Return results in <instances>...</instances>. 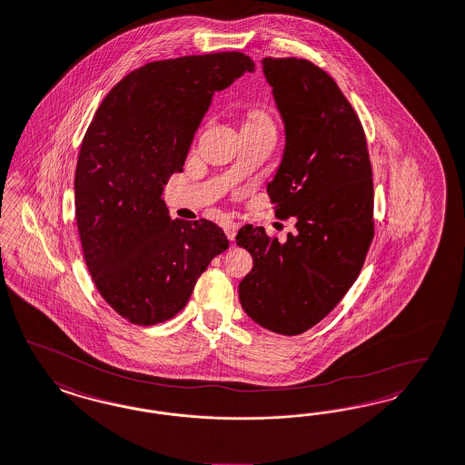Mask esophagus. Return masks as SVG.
Returning a JSON list of instances; mask_svg holds the SVG:
<instances>
[{"instance_id": "esophagus-1", "label": "esophagus", "mask_w": 465, "mask_h": 465, "mask_svg": "<svg viewBox=\"0 0 465 465\" xmlns=\"http://www.w3.org/2000/svg\"><path fill=\"white\" fill-rule=\"evenodd\" d=\"M224 233L228 237V241H235V235H237V230H239V223L235 222H226L223 224Z\"/></svg>"}]
</instances>
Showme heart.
I'll return each instance as SVG.
<instances>
[{
    "instance_id": "1",
    "label": "heart",
    "mask_w": 465,
    "mask_h": 465,
    "mask_svg": "<svg viewBox=\"0 0 465 465\" xmlns=\"http://www.w3.org/2000/svg\"><path fill=\"white\" fill-rule=\"evenodd\" d=\"M251 132H272V134H276V125H274L272 113L261 104H254L243 113L242 134H251Z\"/></svg>"
}]
</instances>
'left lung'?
Listing matches in <instances>:
<instances>
[{
    "label": "left lung",
    "instance_id": "left-lung-1",
    "mask_svg": "<svg viewBox=\"0 0 465 465\" xmlns=\"http://www.w3.org/2000/svg\"><path fill=\"white\" fill-rule=\"evenodd\" d=\"M285 124V151L268 195L287 241L245 224L237 245L254 266L239 285L245 314L280 335H301L330 314L362 270L374 237L372 170L364 128L337 82L304 58H264Z\"/></svg>",
    "mask_w": 465,
    "mask_h": 465
}]
</instances>
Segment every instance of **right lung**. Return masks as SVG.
Segmentation results:
<instances>
[{
    "mask_svg": "<svg viewBox=\"0 0 465 465\" xmlns=\"http://www.w3.org/2000/svg\"><path fill=\"white\" fill-rule=\"evenodd\" d=\"M254 62L239 51L145 64L118 82L87 128L75 170L82 252L101 297L125 320H172L213 257L218 224L172 220L163 185L183 170L214 93Z\"/></svg>",
    "mask_w": 465,
    "mask_h": 465,
    "instance_id": "right-lung-1",
    "label": "right lung"
}]
</instances>
